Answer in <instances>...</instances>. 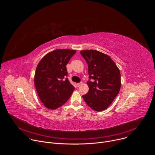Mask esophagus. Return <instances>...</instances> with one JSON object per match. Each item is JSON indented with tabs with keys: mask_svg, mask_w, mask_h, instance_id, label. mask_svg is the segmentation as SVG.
<instances>
[{
	"mask_svg": "<svg viewBox=\"0 0 155 155\" xmlns=\"http://www.w3.org/2000/svg\"><path fill=\"white\" fill-rule=\"evenodd\" d=\"M81 84H82V82H80V83H78L77 84V85L78 87V86H80Z\"/></svg>",
	"mask_w": 155,
	"mask_h": 155,
	"instance_id": "obj_1",
	"label": "esophagus"
}]
</instances>
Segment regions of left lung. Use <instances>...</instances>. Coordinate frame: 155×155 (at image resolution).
I'll use <instances>...</instances> for the list:
<instances>
[{
    "label": "left lung",
    "mask_w": 155,
    "mask_h": 155,
    "mask_svg": "<svg viewBox=\"0 0 155 155\" xmlns=\"http://www.w3.org/2000/svg\"><path fill=\"white\" fill-rule=\"evenodd\" d=\"M87 64L89 91L83 95L86 104L95 111L105 110L112 103L121 87L119 69L110 57L97 50L80 51Z\"/></svg>",
    "instance_id": "left-lung-1"
}]
</instances>
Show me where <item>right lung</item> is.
<instances>
[{"mask_svg": "<svg viewBox=\"0 0 155 155\" xmlns=\"http://www.w3.org/2000/svg\"><path fill=\"white\" fill-rule=\"evenodd\" d=\"M75 53L76 50L57 49L46 54L37 65L35 86L40 99L49 109L64 105L75 90L67 78L66 65Z\"/></svg>", "mask_w": 155, "mask_h": 155, "instance_id": "1", "label": "right lung"}]
</instances>
